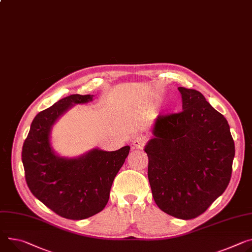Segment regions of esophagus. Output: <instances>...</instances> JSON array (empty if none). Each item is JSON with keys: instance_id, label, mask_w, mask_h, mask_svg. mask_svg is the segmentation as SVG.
Returning a JSON list of instances; mask_svg holds the SVG:
<instances>
[{"instance_id": "1", "label": "esophagus", "mask_w": 252, "mask_h": 252, "mask_svg": "<svg viewBox=\"0 0 252 252\" xmlns=\"http://www.w3.org/2000/svg\"><path fill=\"white\" fill-rule=\"evenodd\" d=\"M146 145V141L143 136H136L132 141V148L133 149H139L142 150Z\"/></svg>"}]
</instances>
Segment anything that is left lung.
Here are the masks:
<instances>
[{"instance_id": "left-lung-1", "label": "left lung", "mask_w": 252, "mask_h": 252, "mask_svg": "<svg viewBox=\"0 0 252 252\" xmlns=\"http://www.w3.org/2000/svg\"><path fill=\"white\" fill-rule=\"evenodd\" d=\"M178 89L183 110L158 117L144 150L158 207L188 220L207 210L227 188L235 147L226 119L204 95Z\"/></svg>"}]
</instances>
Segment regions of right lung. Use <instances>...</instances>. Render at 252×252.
I'll use <instances>...</instances> for the list:
<instances>
[{
	"mask_svg": "<svg viewBox=\"0 0 252 252\" xmlns=\"http://www.w3.org/2000/svg\"><path fill=\"white\" fill-rule=\"evenodd\" d=\"M94 100V95L72 94L39 112L22 149V162L32 194L61 217L81 220L100 212L108 202L114 177L129 153L93 149L76 157L57 155L50 141L54 124L75 104Z\"/></svg>",
	"mask_w": 252,
	"mask_h": 252,
	"instance_id": "1",
	"label": "right lung"
}]
</instances>
